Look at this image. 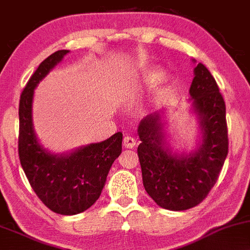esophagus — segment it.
<instances>
[{
    "instance_id": "esophagus-1",
    "label": "esophagus",
    "mask_w": 250,
    "mask_h": 250,
    "mask_svg": "<svg viewBox=\"0 0 250 250\" xmlns=\"http://www.w3.org/2000/svg\"><path fill=\"white\" fill-rule=\"evenodd\" d=\"M135 146H136V141H135L134 137L125 136V138H123V146H125V148L133 149Z\"/></svg>"
}]
</instances>
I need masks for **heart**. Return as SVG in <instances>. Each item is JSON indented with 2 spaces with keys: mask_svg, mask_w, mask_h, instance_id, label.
Wrapping results in <instances>:
<instances>
[{
  "mask_svg": "<svg viewBox=\"0 0 250 250\" xmlns=\"http://www.w3.org/2000/svg\"><path fill=\"white\" fill-rule=\"evenodd\" d=\"M163 74H164V71L162 70V68H159V67L151 68V70H149L148 72H146L144 79H146V81L148 83H156V81H158L162 77H163Z\"/></svg>",
  "mask_w": 250,
  "mask_h": 250,
  "instance_id": "heart-1",
  "label": "heart"
}]
</instances>
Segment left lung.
<instances>
[{
    "instance_id": "8db88e82",
    "label": "left lung",
    "mask_w": 250,
    "mask_h": 250,
    "mask_svg": "<svg viewBox=\"0 0 250 250\" xmlns=\"http://www.w3.org/2000/svg\"><path fill=\"white\" fill-rule=\"evenodd\" d=\"M193 73L188 101L199 131L194 150L173 151L165 131L167 109L144 117L137 129L144 188L159 207L170 211H185L205 199L228 154L224 98L214 78L201 62Z\"/></svg>"
}]
</instances>
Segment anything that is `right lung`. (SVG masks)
Wrapping results in <instances>:
<instances>
[{
    "label": "right lung",
    "instance_id": "add662e5",
    "mask_svg": "<svg viewBox=\"0 0 250 250\" xmlns=\"http://www.w3.org/2000/svg\"><path fill=\"white\" fill-rule=\"evenodd\" d=\"M70 52L59 50L41 62L20 100L19 155L26 178L51 211L74 215L89 208L100 197L114 161L121 155L122 133L100 143L53 154L39 143L32 121L35 88Z\"/></svg>",
    "mask_w": 250,
    "mask_h": 250
}]
</instances>
